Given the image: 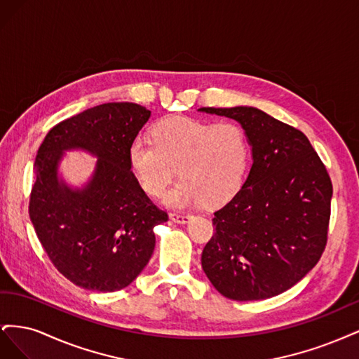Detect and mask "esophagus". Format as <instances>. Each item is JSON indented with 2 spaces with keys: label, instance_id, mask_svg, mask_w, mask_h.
Wrapping results in <instances>:
<instances>
[{
  "label": "esophagus",
  "instance_id": "esophagus-1",
  "mask_svg": "<svg viewBox=\"0 0 359 359\" xmlns=\"http://www.w3.org/2000/svg\"><path fill=\"white\" fill-rule=\"evenodd\" d=\"M170 220L175 223H189L191 220V215L189 214H180V212H170L169 214Z\"/></svg>",
  "mask_w": 359,
  "mask_h": 359
}]
</instances>
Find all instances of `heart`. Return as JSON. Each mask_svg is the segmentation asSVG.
<instances>
[{"label": "heart", "mask_w": 359, "mask_h": 359, "mask_svg": "<svg viewBox=\"0 0 359 359\" xmlns=\"http://www.w3.org/2000/svg\"><path fill=\"white\" fill-rule=\"evenodd\" d=\"M153 135L154 140L136 136L128 147L130 169L148 196H161L177 168L181 180L165 196L170 208L201 202L215 208L243 187L252 142L240 123L173 115L157 123Z\"/></svg>", "instance_id": "obj_1"}]
</instances>
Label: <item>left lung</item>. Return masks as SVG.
<instances>
[{
	"instance_id": "obj_1",
	"label": "left lung",
	"mask_w": 359,
	"mask_h": 359,
	"mask_svg": "<svg viewBox=\"0 0 359 359\" xmlns=\"http://www.w3.org/2000/svg\"><path fill=\"white\" fill-rule=\"evenodd\" d=\"M248 133L253 165L243 187L214 212L202 268L223 297H276L306 277L328 241L332 182L298 128L256 107H201Z\"/></svg>"
}]
</instances>
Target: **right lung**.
<instances>
[{
    "instance_id": "right-lung-1",
    "label": "right lung",
    "mask_w": 359,
    "mask_h": 359,
    "mask_svg": "<svg viewBox=\"0 0 359 359\" xmlns=\"http://www.w3.org/2000/svg\"><path fill=\"white\" fill-rule=\"evenodd\" d=\"M149 115L136 103L94 106L53 126L37 151L29 219L53 266L76 286L97 292L128 286L154 252V227L169 219L128 165V147ZM73 147L100 157L81 191L56 175L62 151Z\"/></svg>"
}]
</instances>
